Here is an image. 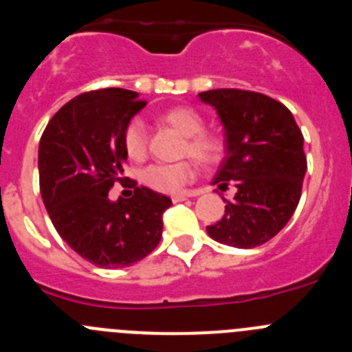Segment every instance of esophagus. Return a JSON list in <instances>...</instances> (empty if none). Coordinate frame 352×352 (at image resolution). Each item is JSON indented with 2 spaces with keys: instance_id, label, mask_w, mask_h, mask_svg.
<instances>
[{
  "instance_id": "1",
  "label": "esophagus",
  "mask_w": 352,
  "mask_h": 352,
  "mask_svg": "<svg viewBox=\"0 0 352 352\" xmlns=\"http://www.w3.org/2000/svg\"><path fill=\"white\" fill-rule=\"evenodd\" d=\"M190 197L188 194H178V195H173V203H182V201H186V199Z\"/></svg>"
}]
</instances>
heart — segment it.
Returning a JSON list of instances; mask_svg holds the SVG:
<instances>
[{"label":"heart","mask_w":352,"mask_h":352,"mask_svg":"<svg viewBox=\"0 0 352 352\" xmlns=\"http://www.w3.org/2000/svg\"><path fill=\"white\" fill-rule=\"evenodd\" d=\"M158 121L185 138L182 144V155L195 158L203 166H211L222 158V139L214 132L204 130L203 116L195 109L186 107V105L173 107L160 114ZM123 148L133 160L144 158L146 149H148V135H146V126L141 120H132L129 123L123 132ZM194 178L195 166L190 160L174 162V164H151L141 174L142 183L160 194H178L183 190V186L188 185Z\"/></svg>","instance_id":"b5f03b06"}]
</instances>
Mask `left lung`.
Wrapping results in <instances>:
<instances>
[{
  "mask_svg": "<svg viewBox=\"0 0 352 352\" xmlns=\"http://www.w3.org/2000/svg\"><path fill=\"white\" fill-rule=\"evenodd\" d=\"M199 98L213 105L226 133V157L213 185L236 186L208 234L229 247H259L284 229L300 203L307 173L303 133L291 111L263 93L210 89Z\"/></svg>",
  "mask_w": 352,
  "mask_h": 352,
  "instance_id": "8db88e82",
  "label": "left lung"
}]
</instances>
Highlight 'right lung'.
Returning a JSON list of instances; mask_svg holds the SVG:
<instances>
[{
    "instance_id": "right-lung-1",
    "label": "right lung",
    "mask_w": 352,
    "mask_h": 352,
    "mask_svg": "<svg viewBox=\"0 0 352 352\" xmlns=\"http://www.w3.org/2000/svg\"><path fill=\"white\" fill-rule=\"evenodd\" d=\"M144 105L130 89L82 93L51 118L40 139V194L52 226L98 268H125L151 254L173 204L146 186L130 199H109L114 183L125 179L123 132Z\"/></svg>"
}]
</instances>
